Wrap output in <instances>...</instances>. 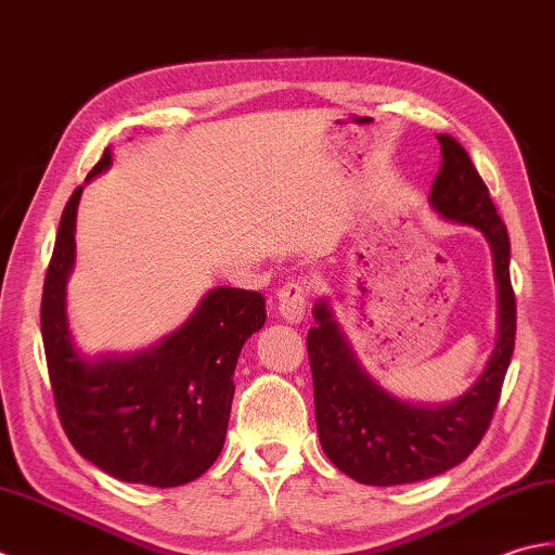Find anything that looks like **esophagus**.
Here are the masks:
<instances>
[{"instance_id":"obj_1","label":"esophagus","mask_w":555,"mask_h":555,"mask_svg":"<svg viewBox=\"0 0 555 555\" xmlns=\"http://www.w3.org/2000/svg\"><path fill=\"white\" fill-rule=\"evenodd\" d=\"M304 313H307V287L292 280L278 294V315L282 321L297 325L304 321Z\"/></svg>"}]
</instances>
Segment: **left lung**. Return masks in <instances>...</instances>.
Segmentation results:
<instances>
[{
  "instance_id": "left-lung-1",
  "label": "left lung",
  "mask_w": 555,
  "mask_h": 555,
  "mask_svg": "<svg viewBox=\"0 0 555 555\" xmlns=\"http://www.w3.org/2000/svg\"><path fill=\"white\" fill-rule=\"evenodd\" d=\"M438 143L443 160L428 206L440 220L481 232L489 244L499 335L479 378L460 398L440 404L412 402L380 386L361 364L331 299L313 304L315 325L307 347L321 446L337 469L366 486L424 481L467 460L491 424L515 349L517 311L507 230L467 151L448 133H438Z\"/></svg>"
}]
</instances>
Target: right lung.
Returning <instances> with one entry per match:
<instances>
[{
    "instance_id": "add662e5",
    "label": "right lung",
    "mask_w": 555,
    "mask_h": 555,
    "mask_svg": "<svg viewBox=\"0 0 555 555\" xmlns=\"http://www.w3.org/2000/svg\"><path fill=\"white\" fill-rule=\"evenodd\" d=\"M112 160L105 149L86 182L107 172ZM81 194L78 186L62 212L42 287L40 327L56 412L74 448L109 477L157 489L189 483L224 446L236 359L266 323V297L215 287L155 345L131 354H83L66 313Z\"/></svg>"
}]
</instances>
